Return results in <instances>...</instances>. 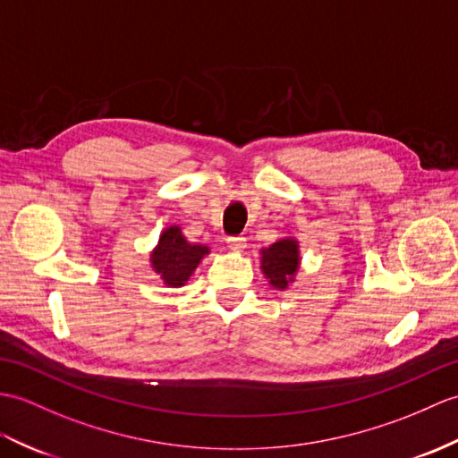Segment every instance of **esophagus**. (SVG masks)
Wrapping results in <instances>:
<instances>
[{"label":"esophagus","instance_id":"34e87169","mask_svg":"<svg viewBox=\"0 0 458 458\" xmlns=\"http://www.w3.org/2000/svg\"><path fill=\"white\" fill-rule=\"evenodd\" d=\"M226 243H228V248L232 251H243V248H246V238H243V236H230L226 240Z\"/></svg>","mask_w":458,"mask_h":458}]
</instances>
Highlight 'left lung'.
Instances as JSON below:
<instances>
[{
	"label": "left lung",
	"mask_w": 458,
	"mask_h": 458,
	"mask_svg": "<svg viewBox=\"0 0 458 458\" xmlns=\"http://www.w3.org/2000/svg\"><path fill=\"white\" fill-rule=\"evenodd\" d=\"M261 255V271L265 279H269L273 289L284 291L294 281L296 271L301 267V250L296 238H283L263 248Z\"/></svg>",
	"instance_id": "8db88e82"
}]
</instances>
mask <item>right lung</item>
Here are the masks:
<instances>
[{
	"mask_svg": "<svg viewBox=\"0 0 458 458\" xmlns=\"http://www.w3.org/2000/svg\"><path fill=\"white\" fill-rule=\"evenodd\" d=\"M210 253L205 243H191L179 226H167L159 233L157 246L150 253L154 273L165 286H183L199 267L200 259Z\"/></svg>",
	"mask_w": 458,
	"mask_h": 458,
	"instance_id": "add662e5",
	"label": "right lung"
}]
</instances>
